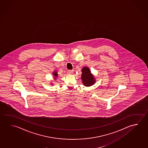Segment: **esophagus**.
<instances>
[{"instance_id":"esophagus-1","label":"esophagus","mask_w":148,"mask_h":148,"mask_svg":"<svg viewBox=\"0 0 148 148\" xmlns=\"http://www.w3.org/2000/svg\"><path fill=\"white\" fill-rule=\"evenodd\" d=\"M73 72V70H68V74H72Z\"/></svg>"}]
</instances>
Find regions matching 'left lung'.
Returning a JSON list of instances; mask_svg holds the SVG:
<instances>
[{"mask_svg": "<svg viewBox=\"0 0 148 148\" xmlns=\"http://www.w3.org/2000/svg\"><path fill=\"white\" fill-rule=\"evenodd\" d=\"M83 83L86 86H90L95 82V78L91 74L90 71L87 67H84L82 70V77Z\"/></svg>", "mask_w": 148, "mask_h": 148, "instance_id": "1", "label": "left lung"}]
</instances>
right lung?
<instances>
[{"label": "right lung", "instance_id": "right-lung-1", "mask_svg": "<svg viewBox=\"0 0 148 148\" xmlns=\"http://www.w3.org/2000/svg\"><path fill=\"white\" fill-rule=\"evenodd\" d=\"M53 75H54V76H55V77H57V76H58V74H57V72H53ZM55 77V78H56Z\"/></svg>", "mask_w": 148, "mask_h": 148}]
</instances>
